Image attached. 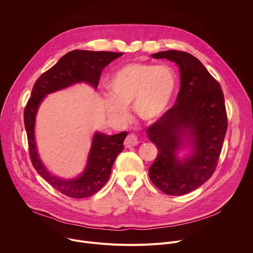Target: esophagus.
Returning <instances> with one entry per match:
<instances>
[{
  "mask_svg": "<svg viewBox=\"0 0 253 253\" xmlns=\"http://www.w3.org/2000/svg\"><path fill=\"white\" fill-rule=\"evenodd\" d=\"M139 144V140L137 138L136 135L134 134H130L126 137L125 141H124V145L126 148H131V147H134L136 145Z\"/></svg>",
  "mask_w": 253,
  "mask_h": 253,
  "instance_id": "obj_1",
  "label": "esophagus"
}]
</instances>
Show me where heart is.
<instances>
[{
	"label": "heart",
	"instance_id": "obj_1",
	"mask_svg": "<svg viewBox=\"0 0 253 253\" xmlns=\"http://www.w3.org/2000/svg\"><path fill=\"white\" fill-rule=\"evenodd\" d=\"M107 88L111 100L107 101L105 110L110 118L124 122L128 117L125 108L132 105L139 119L153 122L172 104L178 78L170 66L133 62L112 74Z\"/></svg>",
	"mask_w": 253,
	"mask_h": 253
}]
</instances>
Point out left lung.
<instances>
[{"mask_svg": "<svg viewBox=\"0 0 253 253\" xmlns=\"http://www.w3.org/2000/svg\"><path fill=\"white\" fill-rule=\"evenodd\" d=\"M152 57L179 66L181 88L175 105L146 131L159 150L149 177L163 193L183 196L205 184L216 168L227 129L223 93L194 55L164 50Z\"/></svg>", "mask_w": 253, "mask_h": 253, "instance_id": "left-lung-1", "label": "left lung"}]
</instances>
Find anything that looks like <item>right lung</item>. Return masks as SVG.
I'll return each mask as SVG.
<instances>
[{
	"instance_id": "1",
	"label": "right lung",
	"mask_w": 253,
	"mask_h": 253,
	"mask_svg": "<svg viewBox=\"0 0 253 253\" xmlns=\"http://www.w3.org/2000/svg\"><path fill=\"white\" fill-rule=\"evenodd\" d=\"M123 52L74 49L64 54L35 83L32 97L25 108V127L28 135L30 156L37 172L55 190L74 198H88L97 193L109 180L112 166L123 151L127 132L106 135L95 131L86 164L75 178H62L52 174L41 159L36 141V121L41 104L48 94L68 88L78 83L97 88L102 69Z\"/></svg>"
}]
</instances>
